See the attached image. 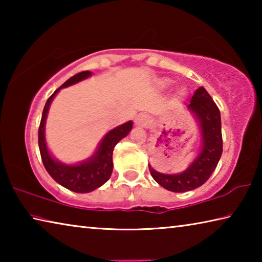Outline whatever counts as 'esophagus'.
Instances as JSON below:
<instances>
[{
	"mask_svg": "<svg viewBox=\"0 0 262 262\" xmlns=\"http://www.w3.org/2000/svg\"><path fill=\"white\" fill-rule=\"evenodd\" d=\"M150 123V119L145 114H139L135 118V125L137 127H148Z\"/></svg>",
	"mask_w": 262,
	"mask_h": 262,
	"instance_id": "obj_1",
	"label": "esophagus"
}]
</instances>
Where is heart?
<instances>
[{
    "label": "heart",
    "instance_id": "heart-1",
    "mask_svg": "<svg viewBox=\"0 0 262 262\" xmlns=\"http://www.w3.org/2000/svg\"><path fill=\"white\" fill-rule=\"evenodd\" d=\"M168 83H170V81H168V79H164V81H163V85H168ZM178 95L179 96H184L185 95V90H184V89H179V90H178Z\"/></svg>",
    "mask_w": 262,
    "mask_h": 262
}]
</instances>
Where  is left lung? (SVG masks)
<instances>
[{"mask_svg": "<svg viewBox=\"0 0 262 262\" xmlns=\"http://www.w3.org/2000/svg\"><path fill=\"white\" fill-rule=\"evenodd\" d=\"M187 108L200 123L202 147L199 156L179 174L159 173L149 165L152 178L162 187L174 193L187 192L205 184L214 172L223 151L220 110L205 88L196 89Z\"/></svg>", "mask_w": 262, "mask_h": 262, "instance_id": "left-lung-1", "label": "left lung"}]
</instances>
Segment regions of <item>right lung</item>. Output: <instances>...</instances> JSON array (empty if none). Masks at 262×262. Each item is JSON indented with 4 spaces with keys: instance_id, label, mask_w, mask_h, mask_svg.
Wrapping results in <instances>:
<instances>
[{
    "instance_id": "obj_1",
    "label": "right lung",
    "mask_w": 262,
    "mask_h": 262,
    "mask_svg": "<svg viewBox=\"0 0 262 262\" xmlns=\"http://www.w3.org/2000/svg\"><path fill=\"white\" fill-rule=\"evenodd\" d=\"M89 76H91V72H88V70L78 73L74 75L73 77H70L68 81H66L57 90L54 91V94L47 99L45 107H43L38 132L39 150H40L41 159L46 171L57 184L76 193L92 192V190L100 187L101 185H104L110 179L113 171V149L119 141L129 134L133 127V122L128 121L110 130L104 136V139L101 140L94 156L85 162L76 164V165L62 164L51 156L45 141V122L52 100L62 88L73 85V84L81 82L82 79H85Z\"/></svg>"
}]
</instances>
